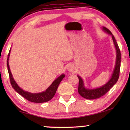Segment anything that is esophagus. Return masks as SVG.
Wrapping results in <instances>:
<instances>
[{"instance_id": "esophagus-1", "label": "esophagus", "mask_w": 130, "mask_h": 130, "mask_svg": "<svg viewBox=\"0 0 130 130\" xmlns=\"http://www.w3.org/2000/svg\"><path fill=\"white\" fill-rule=\"evenodd\" d=\"M67 70L69 72H73L75 70V67H74V66L72 64L69 65L67 67Z\"/></svg>"}]
</instances>
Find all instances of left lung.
I'll use <instances>...</instances> for the list:
<instances>
[{
  "mask_svg": "<svg viewBox=\"0 0 130 130\" xmlns=\"http://www.w3.org/2000/svg\"><path fill=\"white\" fill-rule=\"evenodd\" d=\"M102 28L105 32H107L108 34H109V36L112 37L114 46H115V48L116 54L115 67H114L113 73L112 74L111 78L108 81V82L105 83L104 85H103V86L99 88H96L90 89L86 88V87L84 85V82L83 79L80 76L77 75V77L79 79L78 88V93L80 94V95L82 96L83 98L88 100L96 99L100 98L103 95H104L115 84L118 80L119 77L121 62V54L119 47L118 43L115 40V37H113L112 32L106 27H102Z\"/></svg>",
  "mask_w": 130,
  "mask_h": 130,
  "instance_id": "8db88e82",
  "label": "left lung"
}]
</instances>
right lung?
Here are the masks:
<instances>
[{
    "instance_id": "obj_1",
    "label": "right lung",
    "mask_w": 130,
    "mask_h": 130,
    "mask_svg": "<svg viewBox=\"0 0 130 130\" xmlns=\"http://www.w3.org/2000/svg\"><path fill=\"white\" fill-rule=\"evenodd\" d=\"M11 49L9 51V53L8 55V58L7 60V65L8 74L10 76V80L12 87L14 88L15 91L17 92L19 94H21L22 96H23L26 99L30 101L31 102L41 103H45L49 101L53 98L55 94L56 93L57 89L58 88V87L61 81L62 80V79L65 77V75L64 74H62L57 77L53 82L52 83V84L45 90V91L39 92V93H31L24 90L18 85V84L15 81L14 77H13L11 72L10 70V66H9V58L10 54Z\"/></svg>"
}]
</instances>
